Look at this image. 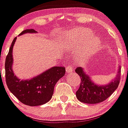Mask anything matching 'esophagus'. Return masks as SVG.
<instances>
[{
    "mask_svg": "<svg viewBox=\"0 0 128 128\" xmlns=\"http://www.w3.org/2000/svg\"><path fill=\"white\" fill-rule=\"evenodd\" d=\"M73 72V68H72V66H68L66 68V73H72Z\"/></svg>",
    "mask_w": 128,
    "mask_h": 128,
    "instance_id": "obj_1",
    "label": "esophagus"
}]
</instances>
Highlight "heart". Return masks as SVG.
Returning a JSON list of instances; mask_svg holds the SVG:
<instances>
[{"mask_svg": "<svg viewBox=\"0 0 128 128\" xmlns=\"http://www.w3.org/2000/svg\"><path fill=\"white\" fill-rule=\"evenodd\" d=\"M61 43L63 50L72 53L75 52L76 62L84 65L100 50L102 41L89 29L76 28L62 34Z\"/></svg>", "mask_w": 128, "mask_h": 128, "instance_id": "b5f03b06", "label": "heart"}]
</instances>
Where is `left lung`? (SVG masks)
Listing matches in <instances>:
<instances>
[{
    "mask_svg": "<svg viewBox=\"0 0 128 128\" xmlns=\"http://www.w3.org/2000/svg\"><path fill=\"white\" fill-rule=\"evenodd\" d=\"M75 72L81 78L76 97L79 101L86 104H97L105 100L116 90L120 84L121 66L118 67L116 76L106 85L96 84L82 67L77 68Z\"/></svg>",
    "mask_w": 128,
    "mask_h": 128,
    "instance_id": "8db88e82",
    "label": "left lung"
}]
</instances>
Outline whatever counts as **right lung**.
<instances>
[{
    "mask_svg": "<svg viewBox=\"0 0 128 128\" xmlns=\"http://www.w3.org/2000/svg\"><path fill=\"white\" fill-rule=\"evenodd\" d=\"M26 33H37V31L33 29L26 30L19 36ZM16 39L15 38L13 40L6 59L7 86L11 93L24 104L30 106L42 105L52 98L54 86L65 75V68L53 66L31 79L20 80L15 75L12 69L13 47Z\"/></svg>",
    "mask_w": 128,
    "mask_h": 128,
    "instance_id": "right-lung-1",
    "label": "right lung"
}]
</instances>
